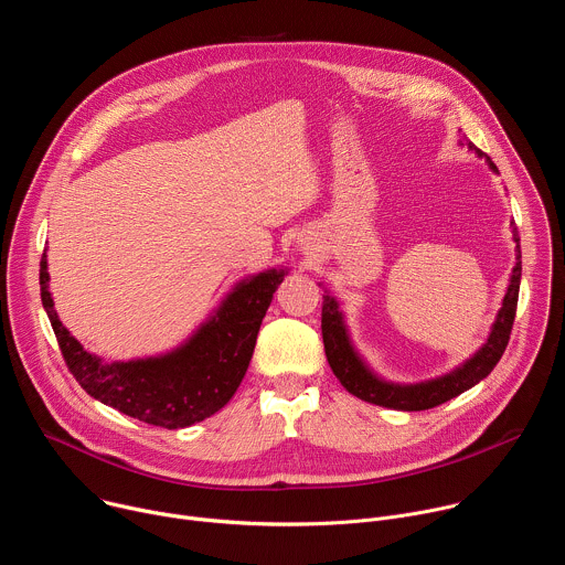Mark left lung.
I'll return each instance as SVG.
<instances>
[{"mask_svg": "<svg viewBox=\"0 0 565 565\" xmlns=\"http://www.w3.org/2000/svg\"><path fill=\"white\" fill-rule=\"evenodd\" d=\"M467 147L480 156V149H476L471 142H467ZM488 163L494 172H499L490 158ZM512 236L516 244V264L512 268L510 286L503 297V306L497 315V321L492 324L488 342L482 344L465 364H460L451 373L436 380H427L418 384H393L377 377L353 349L340 303L333 295L327 292L324 303H321V338H324L327 360L335 377L342 382V386L355 397L371 402V405H380L397 412H425L460 395L462 391L478 384L482 377H488L499 364L501 355L505 353L514 317H516L519 286H521V246H519L521 238H519V230L514 227V221H512Z\"/></svg>", "mask_w": 565, "mask_h": 565, "instance_id": "obj_1", "label": "left lung"}]
</instances>
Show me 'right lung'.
Masks as SVG:
<instances>
[{"instance_id": "add662e5", "label": "right lung", "mask_w": 565, "mask_h": 565, "mask_svg": "<svg viewBox=\"0 0 565 565\" xmlns=\"http://www.w3.org/2000/svg\"><path fill=\"white\" fill-rule=\"evenodd\" d=\"M284 277V268H273L238 281L205 324L166 355L103 362L62 327L49 292L46 253L40 262L42 306L77 384L103 405L166 429L190 427L227 405L248 371L262 319Z\"/></svg>"}]
</instances>
